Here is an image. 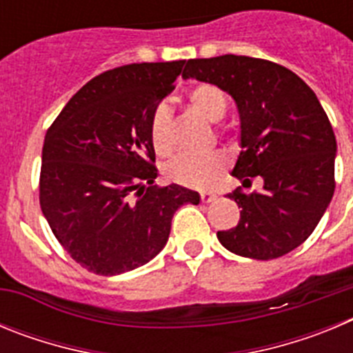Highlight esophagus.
Segmentation results:
<instances>
[{
  "label": "esophagus",
  "instance_id": "34e87169",
  "mask_svg": "<svg viewBox=\"0 0 353 353\" xmlns=\"http://www.w3.org/2000/svg\"><path fill=\"white\" fill-rule=\"evenodd\" d=\"M199 199H201V203H212V201L217 199V194H214V192H201Z\"/></svg>",
  "mask_w": 353,
  "mask_h": 353
}]
</instances>
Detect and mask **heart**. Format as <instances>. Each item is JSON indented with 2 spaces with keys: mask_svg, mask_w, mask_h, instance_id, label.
Returning a JSON list of instances; mask_svg holds the SVG:
<instances>
[{
  "mask_svg": "<svg viewBox=\"0 0 353 353\" xmlns=\"http://www.w3.org/2000/svg\"><path fill=\"white\" fill-rule=\"evenodd\" d=\"M187 104L208 121H219L226 114V93L212 83L194 84L185 95ZM150 141L155 154L166 157L173 152L171 141V113L166 104H159L150 118ZM226 168V157L221 152H210L203 157H179L166 166V176L174 183L192 189H208Z\"/></svg>",
  "mask_w": 353,
  "mask_h": 353,
  "instance_id": "1",
  "label": "heart"
}]
</instances>
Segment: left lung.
<instances>
[{"label": "left lung", "instance_id": "1", "mask_svg": "<svg viewBox=\"0 0 353 353\" xmlns=\"http://www.w3.org/2000/svg\"><path fill=\"white\" fill-rule=\"evenodd\" d=\"M183 79L217 84L233 97L240 114V146L232 174L263 191L235 199L240 221L217 239L228 251L254 260H274L313 233L336 189V138L313 90L274 61L224 54L189 60Z\"/></svg>", "mask_w": 353, "mask_h": 353}]
</instances>
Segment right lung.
I'll list each match as a JSON object with an SVG mask.
<instances>
[{
  "label": "right lung",
  "instance_id": "obj_1",
  "mask_svg": "<svg viewBox=\"0 0 353 353\" xmlns=\"http://www.w3.org/2000/svg\"><path fill=\"white\" fill-rule=\"evenodd\" d=\"M185 60L111 68L72 97L46 132L40 208L65 251L99 276L148 263L168 242L173 214L198 192L157 176L150 118Z\"/></svg>",
  "mask_w": 353,
  "mask_h": 353
}]
</instances>
